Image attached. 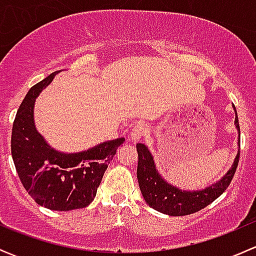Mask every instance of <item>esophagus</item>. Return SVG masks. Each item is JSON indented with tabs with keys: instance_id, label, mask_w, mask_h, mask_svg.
I'll return each mask as SVG.
<instances>
[{
	"instance_id": "34e87169",
	"label": "esophagus",
	"mask_w": 256,
	"mask_h": 256,
	"mask_svg": "<svg viewBox=\"0 0 256 256\" xmlns=\"http://www.w3.org/2000/svg\"><path fill=\"white\" fill-rule=\"evenodd\" d=\"M148 128H147V125L144 122H138V125L134 126V128L131 130L130 134V140L131 141H138L140 138H142L144 135L147 134Z\"/></svg>"
}]
</instances>
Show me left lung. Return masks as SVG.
Returning <instances> with one entry per match:
<instances>
[{
	"mask_svg": "<svg viewBox=\"0 0 256 256\" xmlns=\"http://www.w3.org/2000/svg\"><path fill=\"white\" fill-rule=\"evenodd\" d=\"M233 109L236 112L234 124H236V128L238 130V154H236L233 164H232V167H229L226 174L219 178L216 182L206 187L204 190H186L168 183L160 174L158 170L156 168L154 156L150 152L148 147L144 144H136L138 154V186H140L144 202L150 207L164 214H168V216H188V214L196 213V212L206 208L213 200H216L219 196L223 194V192L228 188L229 183L233 180L236 170L238 167L240 154V128L238 114H236V106H233Z\"/></svg>",
	"mask_w": 256,
	"mask_h": 256,
	"instance_id": "obj_1",
	"label": "left lung"
}]
</instances>
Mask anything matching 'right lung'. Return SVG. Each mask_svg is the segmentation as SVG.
I'll return each mask as SVG.
<instances>
[{
	"label": "right lung",
	"mask_w": 256,
	"mask_h": 256,
	"mask_svg": "<svg viewBox=\"0 0 256 256\" xmlns=\"http://www.w3.org/2000/svg\"><path fill=\"white\" fill-rule=\"evenodd\" d=\"M58 73L33 85L23 99L12 128L11 152L18 177L36 203L66 212L84 208L94 200L108 164L125 138L73 154L53 148L36 128L34 102Z\"/></svg>",
	"instance_id": "1"
}]
</instances>
